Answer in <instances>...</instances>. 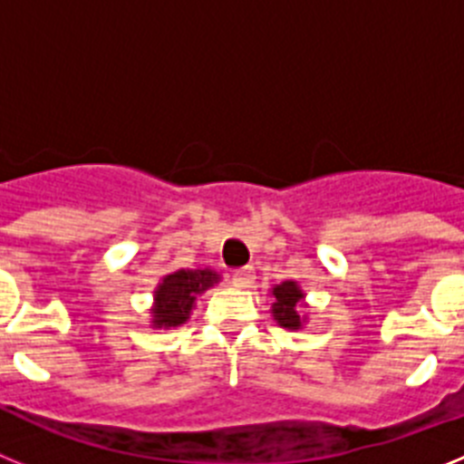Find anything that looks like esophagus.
I'll list each match as a JSON object with an SVG mask.
<instances>
[{"label": "esophagus", "mask_w": 464, "mask_h": 464, "mask_svg": "<svg viewBox=\"0 0 464 464\" xmlns=\"http://www.w3.org/2000/svg\"><path fill=\"white\" fill-rule=\"evenodd\" d=\"M253 281H256V272H253L251 267H244V269H239V272L232 274V285L239 290L251 288Z\"/></svg>", "instance_id": "34e87169"}]
</instances>
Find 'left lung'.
Instances as JSON below:
<instances>
[{"label": "left lung", "mask_w": 464, "mask_h": 464, "mask_svg": "<svg viewBox=\"0 0 464 464\" xmlns=\"http://www.w3.org/2000/svg\"><path fill=\"white\" fill-rule=\"evenodd\" d=\"M272 318L278 323V327H285L290 332H297L304 327L306 315L302 309H306V293L302 290L297 281H281L272 290Z\"/></svg>", "instance_id": "obj_1"}]
</instances>
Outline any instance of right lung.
I'll return each instance as SVG.
<instances>
[{"mask_svg":"<svg viewBox=\"0 0 464 464\" xmlns=\"http://www.w3.org/2000/svg\"><path fill=\"white\" fill-rule=\"evenodd\" d=\"M220 281V274L211 267L176 269L162 276L158 288L153 290V306H150V325L155 330H171L190 318L197 297L207 293Z\"/></svg>","mask_w":464,"mask_h":464,"instance_id":"obj_1","label":"right lung"}]
</instances>
